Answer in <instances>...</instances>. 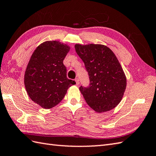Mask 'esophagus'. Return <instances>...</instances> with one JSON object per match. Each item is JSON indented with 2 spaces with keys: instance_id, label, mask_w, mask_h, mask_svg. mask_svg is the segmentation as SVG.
<instances>
[{
  "instance_id": "esophagus-1",
  "label": "esophagus",
  "mask_w": 156,
  "mask_h": 156,
  "mask_svg": "<svg viewBox=\"0 0 156 156\" xmlns=\"http://www.w3.org/2000/svg\"><path fill=\"white\" fill-rule=\"evenodd\" d=\"M75 81H76V85H78L80 84V82H79V79L78 78H76L75 79Z\"/></svg>"
}]
</instances>
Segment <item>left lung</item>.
<instances>
[{
  "label": "left lung",
  "instance_id": "1",
  "mask_svg": "<svg viewBox=\"0 0 156 156\" xmlns=\"http://www.w3.org/2000/svg\"><path fill=\"white\" fill-rule=\"evenodd\" d=\"M74 47L89 76L88 86L79 88L86 103L100 113L113 109L120 102L126 88V76L116 56L104 45Z\"/></svg>",
  "mask_w": 156,
  "mask_h": 156
}]
</instances>
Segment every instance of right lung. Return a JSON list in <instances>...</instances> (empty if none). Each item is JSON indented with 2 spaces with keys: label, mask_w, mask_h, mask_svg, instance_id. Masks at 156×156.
Masks as SVG:
<instances>
[{
  "label": "right lung",
  "mask_w": 156,
  "mask_h": 156,
  "mask_svg": "<svg viewBox=\"0 0 156 156\" xmlns=\"http://www.w3.org/2000/svg\"><path fill=\"white\" fill-rule=\"evenodd\" d=\"M70 48L57 41H46L32 54L24 74V85L32 101L44 109L60 102L68 88L75 84L66 77L63 60Z\"/></svg>",
  "instance_id": "right-lung-1"
}]
</instances>
